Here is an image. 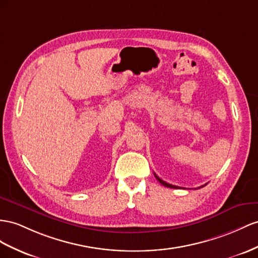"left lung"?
<instances>
[{"instance_id":"left-lung-1","label":"left lung","mask_w":258,"mask_h":258,"mask_svg":"<svg viewBox=\"0 0 258 258\" xmlns=\"http://www.w3.org/2000/svg\"><path fill=\"white\" fill-rule=\"evenodd\" d=\"M155 174V173H154ZM155 176H156V179L158 180V181H159L161 184H162V185H164V186H166V187H171V188H180L179 186H175V185H172V184H169V183H167V182H164V181H162L161 179H160V177L159 176H158V175H156L155 174ZM205 185H206V184H205ZM205 185H203V186H201V187H204Z\"/></svg>"}]
</instances>
